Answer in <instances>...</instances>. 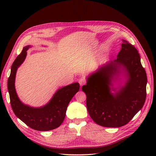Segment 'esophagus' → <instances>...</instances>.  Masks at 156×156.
I'll return each instance as SVG.
<instances>
[{"label": "esophagus", "instance_id": "1", "mask_svg": "<svg viewBox=\"0 0 156 156\" xmlns=\"http://www.w3.org/2000/svg\"><path fill=\"white\" fill-rule=\"evenodd\" d=\"M79 83L80 86L82 87L83 85H84V84H86V80L83 78H81L79 80Z\"/></svg>", "mask_w": 156, "mask_h": 156}]
</instances>
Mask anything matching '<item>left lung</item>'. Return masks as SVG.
<instances>
[{
	"mask_svg": "<svg viewBox=\"0 0 156 156\" xmlns=\"http://www.w3.org/2000/svg\"><path fill=\"white\" fill-rule=\"evenodd\" d=\"M122 41L117 58L99 66L87 77V84L82 87L90 116L103 127L127 124L146 100L147 77L140 55L133 45Z\"/></svg>",
	"mask_w": 156,
	"mask_h": 156,
	"instance_id": "1",
	"label": "left lung"
}]
</instances>
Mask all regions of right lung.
Instances as JSON below:
<instances>
[{
    "instance_id": "add662e5",
    "label": "right lung",
    "mask_w": 156,
    "mask_h": 156,
    "mask_svg": "<svg viewBox=\"0 0 156 156\" xmlns=\"http://www.w3.org/2000/svg\"><path fill=\"white\" fill-rule=\"evenodd\" d=\"M31 47H24L12 66L10 75L8 80L10 103L14 114L28 126L37 131H49L57 128L62 123L69 103L79 90L80 86L79 83H74L58 89L50 101L40 107H33L24 104L17 94L15 80L17 70L24 62L27 51Z\"/></svg>"
}]
</instances>
